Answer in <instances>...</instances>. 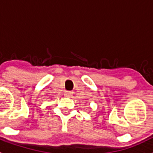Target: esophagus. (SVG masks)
Returning a JSON list of instances; mask_svg holds the SVG:
<instances>
[{
	"label": "esophagus",
	"instance_id": "1",
	"mask_svg": "<svg viewBox=\"0 0 153 153\" xmlns=\"http://www.w3.org/2000/svg\"><path fill=\"white\" fill-rule=\"evenodd\" d=\"M73 93L72 91H65L64 92V96L65 97H69V96L72 95Z\"/></svg>",
	"mask_w": 153,
	"mask_h": 153
}]
</instances>
